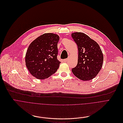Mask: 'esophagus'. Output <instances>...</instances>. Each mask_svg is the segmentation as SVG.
Segmentation results:
<instances>
[{"mask_svg": "<svg viewBox=\"0 0 123 123\" xmlns=\"http://www.w3.org/2000/svg\"><path fill=\"white\" fill-rule=\"evenodd\" d=\"M68 59H64V60H63V61L64 62H67L68 61Z\"/></svg>", "mask_w": 123, "mask_h": 123, "instance_id": "obj_1", "label": "esophagus"}]
</instances>
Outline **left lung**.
I'll return each instance as SVG.
<instances>
[{"label": "left lung", "mask_w": 123, "mask_h": 123, "mask_svg": "<svg viewBox=\"0 0 123 123\" xmlns=\"http://www.w3.org/2000/svg\"><path fill=\"white\" fill-rule=\"evenodd\" d=\"M71 36L78 48V64L72 71L78 79L83 81L90 80L97 75L102 68V50L98 44L84 33L74 32Z\"/></svg>", "instance_id": "1"}]
</instances>
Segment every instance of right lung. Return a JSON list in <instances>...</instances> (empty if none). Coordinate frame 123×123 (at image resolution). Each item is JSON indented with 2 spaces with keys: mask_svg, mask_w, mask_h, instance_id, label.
I'll return each mask as SVG.
<instances>
[{
  "mask_svg": "<svg viewBox=\"0 0 123 123\" xmlns=\"http://www.w3.org/2000/svg\"><path fill=\"white\" fill-rule=\"evenodd\" d=\"M59 39L56 34L44 33L29 46L25 56L26 65L31 75L36 79H47L59 68L61 62L57 57Z\"/></svg>",
  "mask_w": 123,
  "mask_h": 123,
  "instance_id": "add662e5",
  "label": "right lung"
}]
</instances>
